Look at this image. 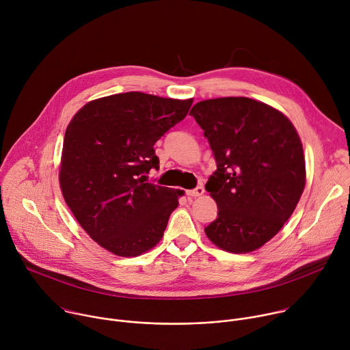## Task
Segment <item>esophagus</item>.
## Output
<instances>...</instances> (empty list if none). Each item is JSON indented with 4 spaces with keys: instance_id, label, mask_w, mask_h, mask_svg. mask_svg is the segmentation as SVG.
Listing matches in <instances>:
<instances>
[{
    "instance_id": "obj_1",
    "label": "esophagus",
    "mask_w": 350,
    "mask_h": 350,
    "mask_svg": "<svg viewBox=\"0 0 350 350\" xmlns=\"http://www.w3.org/2000/svg\"><path fill=\"white\" fill-rule=\"evenodd\" d=\"M185 193L188 195V196H192V198H195V196H201V195H204L205 193V188L202 187V185H198L196 188H193V189H188V191H185Z\"/></svg>"
}]
</instances>
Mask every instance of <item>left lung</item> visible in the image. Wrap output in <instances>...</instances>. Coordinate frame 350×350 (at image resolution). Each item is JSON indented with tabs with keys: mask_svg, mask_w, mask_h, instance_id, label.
Returning a JSON list of instances; mask_svg holds the SVG:
<instances>
[{
	"mask_svg": "<svg viewBox=\"0 0 350 350\" xmlns=\"http://www.w3.org/2000/svg\"><path fill=\"white\" fill-rule=\"evenodd\" d=\"M189 115L217 165L205 188L219 212L205 232L227 252H252L281 230L301 199L306 183L301 138L285 115L245 96L206 99Z\"/></svg>",
	"mask_w": 350,
	"mask_h": 350,
	"instance_id": "8db88e82",
	"label": "left lung"
}]
</instances>
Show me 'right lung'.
Segmentation results:
<instances>
[{
	"label": "right lung",
	"mask_w": 350,
	"mask_h": 350,
	"mask_svg": "<svg viewBox=\"0 0 350 350\" xmlns=\"http://www.w3.org/2000/svg\"><path fill=\"white\" fill-rule=\"evenodd\" d=\"M191 105L130 91L95 99L70 120L61 189L79 224L107 251L138 256L162 239L183 191L145 183V174L159 167L155 142Z\"/></svg>",
	"instance_id": "obj_1"
}]
</instances>
